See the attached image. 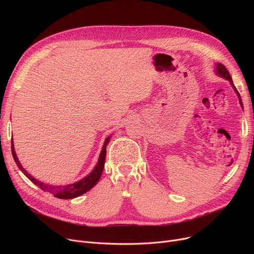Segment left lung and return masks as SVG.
Masks as SVG:
<instances>
[{"instance_id":"left-lung-1","label":"left lung","mask_w":254,"mask_h":254,"mask_svg":"<svg viewBox=\"0 0 254 254\" xmlns=\"http://www.w3.org/2000/svg\"><path fill=\"white\" fill-rule=\"evenodd\" d=\"M215 64H216V68H215V74H216V75H218L219 77H221V78L225 79V80H229L230 83H231V85L233 86V88H234V90H235V92L237 93V96H238V98H239V102H240V105H241L242 109H243V104H242V100H241V98H240V93H239V91L237 90V88H236V87H235V85H234V82H233L232 77H231V75H230L229 71L226 70V68H225V66H224L222 64L216 63Z\"/></svg>"}]
</instances>
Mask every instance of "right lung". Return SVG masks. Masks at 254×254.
<instances>
[{"label": "right lung", "mask_w": 254, "mask_h": 254, "mask_svg": "<svg viewBox=\"0 0 254 254\" xmlns=\"http://www.w3.org/2000/svg\"><path fill=\"white\" fill-rule=\"evenodd\" d=\"M110 138H111V136H108L106 138L103 147H102V151H101L100 156H99V161H98L96 167L93 168V170L89 173V174L87 176H85L84 178H82L81 180L74 182L72 184H68V185H58V186L49 185V184H46V183H43L41 181L37 180L36 178L31 176L29 173L23 169L20 162L18 161L17 155L15 153V149H14V144H13V140L11 141V150H12L13 158H14V161H15L17 167L21 170V172L26 177H28L34 184H36L38 186V188H40L44 191H47V192L53 194L56 197L70 199V198H75L79 195L85 193L86 191L91 190L93 186H95L99 182L102 173H103V170H104V166H105L106 147H107V145H108V143L110 141Z\"/></svg>", "instance_id": "add662e5"}]
</instances>
